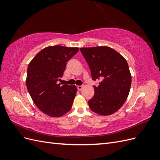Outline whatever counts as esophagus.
Here are the masks:
<instances>
[{
    "mask_svg": "<svg viewBox=\"0 0 160 160\" xmlns=\"http://www.w3.org/2000/svg\"><path fill=\"white\" fill-rule=\"evenodd\" d=\"M77 89H78V90H81L82 89H83V85H79V86H77Z\"/></svg>",
    "mask_w": 160,
    "mask_h": 160,
    "instance_id": "34e87169",
    "label": "esophagus"
}]
</instances>
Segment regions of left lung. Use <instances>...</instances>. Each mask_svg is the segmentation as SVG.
<instances>
[{
    "mask_svg": "<svg viewBox=\"0 0 160 160\" xmlns=\"http://www.w3.org/2000/svg\"><path fill=\"white\" fill-rule=\"evenodd\" d=\"M88 62L94 85L95 94L88 101L90 109L101 115L114 113L126 101L132 84L129 66L125 58L109 47L81 48Z\"/></svg>",
    "mask_w": 160,
    "mask_h": 160,
    "instance_id": "left-lung-1",
    "label": "left lung"
}]
</instances>
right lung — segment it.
Returning <instances> with one entry per match:
<instances>
[{"instance_id":"obj_1","label":"right lung","mask_w":160,"mask_h":160,"mask_svg":"<svg viewBox=\"0 0 160 160\" xmlns=\"http://www.w3.org/2000/svg\"><path fill=\"white\" fill-rule=\"evenodd\" d=\"M78 51L77 47H47L28 64L26 80L28 93L37 107L51 117H61L71 109L77 88L61 85L58 81L63 75L67 62Z\"/></svg>"}]
</instances>
